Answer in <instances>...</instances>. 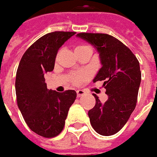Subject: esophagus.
Segmentation results:
<instances>
[{"label": "esophagus", "mask_w": 157, "mask_h": 157, "mask_svg": "<svg viewBox=\"0 0 157 157\" xmlns=\"http://www.w3.org/2000/svg\"><path fill=\"white\" fill-rule=\"evenodd\" d=\"M76 93H77V97H81V96L84 95L85 92H84L83 90H77V91H76Z\"/></svg>", "instance_id": "1"}]
</instances>
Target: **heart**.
<instances>
[{
    "label": "heart",
    "mask_w": 157,
    "mask_h": 157,
    "mask_svg": "<svg viewBox=\"0 0 157 157\" xmlns=\"http://www.w3.org/2000/svg\"><path fill=\"white\" fill-rule=\"evenodd\" d=\"M85 49L91 50V48H90L88 46L80 45V46H77V47L75 48V52ZM82 81V75H80V74H74V75H72V82H73L75 84H79Z\"/></svg>",
    "instance_id": "obj_1"
}]
</instances>
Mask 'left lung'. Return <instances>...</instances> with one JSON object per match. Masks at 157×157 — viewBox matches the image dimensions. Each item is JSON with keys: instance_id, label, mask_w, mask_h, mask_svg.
Wrapping results in <instances>:
<instances>
[{"instance_id": "1", "label": "left lung", "mask_w": 157, "mask_h": 157, "mask_svg": "<svg viewBox=\"0 0 157 157\" xmlns=\"http://www.w3.org/2000/svg\"><path fill=\"white\" fill-rule=\"evenodd\" d=\"M77 36L93 45L100 53L102 67L93 80L103 82L108 100L101 103L97 95L88 116L93 129L102 136L119 132L135 109L141 82L139 62L127 46L103 33H78Z\"/></svg>"}]
</instances>
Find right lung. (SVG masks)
Masks as SVG:
<instances>
[{"instance_id":"right-lung-1","label":"right lung","mask_w":157,"mask_h":157,"mask_svg":"<svg viewBox=\"0 0 157 157\" xmlns=\"http://www.w3.org/2000/svg\"><path fill=\"white\" fill-rule=\"evenodd\" d=\"M75 34L74 31H55L41 36L26 50L17 70L18 107L29 128L47 138L56 136L64 129L76 92L48 90L44 75L53 71L57 51Z\"/></svg>"}]
</instances>
